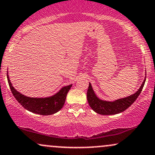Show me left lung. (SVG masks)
Segmentation results:
<instances>
[{
  "instance_id": "8db88e82",
  "label": "left lung",
  "mask_w": 155,
  "mask_h": 155,
  "mask_svg": "<svg viewBox=\"0 0 155 155\" xmlns=\"http://www.w3.org/2000/svg\"><path fill=\"white\" fill-rule=\"evenodd\" d=\"M146 79L143 80L141 86L138 90L133 95L118 99L114 101H106L99 99L92 90L91 84H89V87L87 93V97L90 106L96 113L102 115H113L121 113L127 109L136 101L137 97L140 95L144 86Z\"/></svg>"
}]
</instances>
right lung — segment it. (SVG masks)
<instances>
[{
  "label": "right lung",
  "instance_id": "right-lung-1",
  "mask_svg": "<svg viewBox=\"0 0 155 155\" xmlns=\"http://www.w3.org/2000/svg\"><path fill=\"white\" fill-rule=\"evenodd\" d=\"M7 79L11 91L18 102L25 109L41 115H51L60 111L65 104V98L72 84L64 87L58 93L49 97H30L17 92L11 83L7 73Z\"/></svg>",
  "mask_w": 155,
  "mask_h": 155
}]
</instances>
